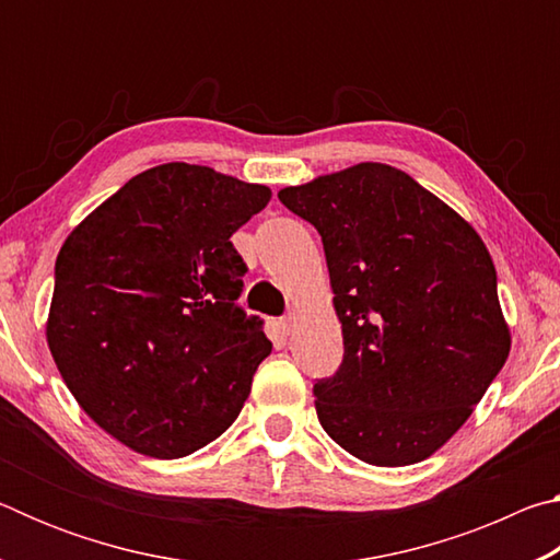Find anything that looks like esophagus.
<instances>
[{"label":"esophagus","mask_w":560,"mask_h":560,"mask_svg":"<svg viewBox=\"0 0 560 560\" xmlns=\"http://www.w3.org/2000/svg\"><path fill=\"white\" fill-rule=\"evenodd\" d=\"M293 326H296V316H293V314H287V316L281 318V330H283V334H287V336L291 334Z\"/></svg>","instance_id":"obj_1"}]
</instances>
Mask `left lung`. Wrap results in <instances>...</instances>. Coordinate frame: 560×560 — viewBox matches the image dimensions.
Instances as JSON below:
<instances>
[{"mask_svg":"<svg viewBox=\"0 0 560 560\" xmlns=\"http://www.w3.org/2000/svg\"><path fill=\"white\" fill-rule=\"evenodd\" d=\"M279 200L324 240L343 330V363L314 387L320 428L375 467L432 457L511 350L487 244L438 195L383 163L283 187Z\"/></svg>","mask_w":560,"mask_h":560,"instance_id":"8db88e82","label":"left lung"}]
</instances>
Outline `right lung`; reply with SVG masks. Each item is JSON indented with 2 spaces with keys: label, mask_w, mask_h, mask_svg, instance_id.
Segmentation results:
<instances>
[{
  "label": "right lung",
  "mask_w": 560,
  "mask_h": 560,
  "mask_svg": "<svg viewBox=\"0 0 560 560\" xmlns=\"http://www.w3.org/2000/svg\"><path fill=\"white\" fill-rule=\"evenodd\" d=\"M269 200L267 185L165 163L66 236L46 343L81 410L132 452L192 454L249 397L271 343L236 306L246 267L230 236Z\"/></svg>",
  "instance_id": "1"
}]
</instances>
